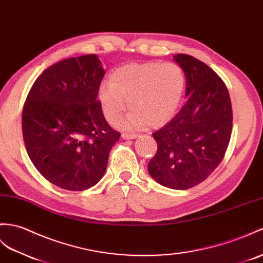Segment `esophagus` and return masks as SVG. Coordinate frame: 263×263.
<instances>
[{"label":"esophagus","mask_w":263,"mask_h":263,"mask_svg":"<svg viewBox=\"0 0 263 263\" xmlns=\"http://www.w3.org/2000/svg\"><path fill=\"white\" fill-rule=\"evenodd\" d=\"M138 137H139V134H137V133H122V139H124V140L136 139Z\"/></svg>","instance_id":"obj_1"}]
</instances>
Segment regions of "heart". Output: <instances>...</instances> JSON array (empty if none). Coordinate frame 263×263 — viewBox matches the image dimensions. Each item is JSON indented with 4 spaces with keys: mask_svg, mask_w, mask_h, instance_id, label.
I'll use <instances>...</instances> for the list:
<instances>
[{
    "mask_svg": "<svg viewBox=\"0 0 263 263\" xmlns=\"http://www.w3.org/2000/svg\"><path fill=\"white\" fill-rule=\"evenodd\" d=\"M184 88L185 75L178 65L146 62L119 67L97 95L109 123L119 120L126 101L130 112L123 121L125 126L156 129L174 118Z\"/></svg>",
    "mask_w": 263,
    "mask_h": 263,
    "instance_id": "heart-1",
    "label": "heart"
}]
</instances>
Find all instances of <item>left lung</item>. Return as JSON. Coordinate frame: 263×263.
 Returning <instances> with one entry per match:
<instances>
[{
    "mask_svg": "<svg viewBox=\"0 0 263 263\" xmlns=\"http://www.w3.org/2000/svg\"><path fill=\"white\" fill-rule=\"evenodd\" d=\"M174 60L185 72L187 101L152 134L158 150L148 172L158 184L184 191L204 181L223 160L233 113L229 90L214 70L189 54L177 53Z\"/></svg>",
    "mask_w": 263,
    "mask_h": 263,
    "instance_id": "obj_1",
    "label": "left lung"
}]
</instances>
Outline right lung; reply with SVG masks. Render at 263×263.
Segmentation results:
<instances>
[{"mask_svg": "<svg viewBox=\"0 0 263 263\" xmlns=\"http://www.w3.org/2000/svg\"><path fill=\"white\" fill-rule=\"evenodd\" d=\"M104 74L96 54L60 60L35 79L24 103L28 155L36 170L59 188L81 192L96 185L120 139L97 101Z\"/></svg>", "mask_w": 263, "mask_h": 263, "instance_id": "add662e5", "label": "right lung"}]
</instances>
